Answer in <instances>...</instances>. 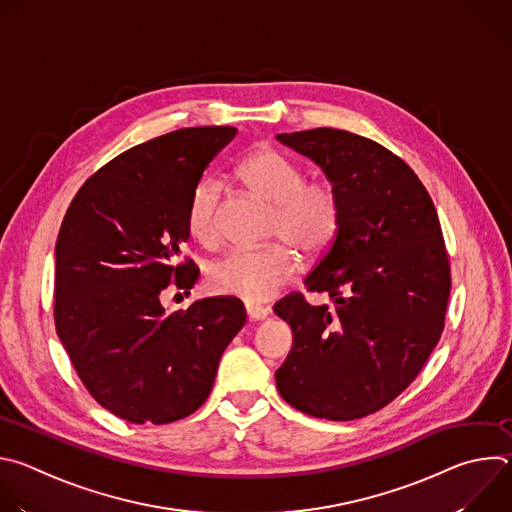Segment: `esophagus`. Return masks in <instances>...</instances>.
<instances>
[{
  "label": "esophagus",
  "mask_w": 512,
  "mask_h": 512,
  "mask_svg": "<svg viewBox=\"0 0 512 512\" xmlns=\"http://www.w3.org/2000/svg\"><path fill=\"white\" fill-rule=\"evenodd\" d=\"M245 310H247V316H249V320H253V322L265 320V318L269 316V308H263V306L247 304V306H245Z\"/></svg>",
  "instance_id": "1"
}]
</instances>
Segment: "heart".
Wrapping results in <instances>:
<instances>
[{"label": "heart", "instance_id": "heart-1", "mask_svg": "<svg viewBox=\"0 0 512 512\" xmlns=\"http://www.w3.org/2000/svg\"><path fill=\"white\" fill-rule=\"evenodd\" d=\"M241 184L271 208L269 237L281 239L257 251H231L210 265L208 285L216 294L245 302L269 300L296 277L300 259L322 255L340 227V196L332 182H306L304 168L273 148L253 152L237 170ZM221 190L210 178L200 180L188 200L186 227L202 247H214ZM287 242L293 250L287 248Z\"/></svg>", "mask_w": 512, "mask_h": 512}]
</instances>
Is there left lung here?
<instances>
[{
	"label": "left lung",
	"instance_id": "left-lung-1",
	"mask_svg": "<svg viewBox=\"0 0 512 512\" xmlns=\"http://www.w3.org/2000/svg\"><path fill=\"white\" fill-rule=\"evenodd\" d=\"M277 139L324 170L342 208L304 281L332 306L298 291L273 306L294 332L277 391L312 417L371 415L409 387L442 336L452 277L440 218L415 172L373 139L332 127Z\"/></svg>",
	"mask_w": 512,
	"mask_h": 512
}]
</instances>
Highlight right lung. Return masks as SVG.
Returning a JSON list of instances; mask_svg holds the SVG:
<instances>
[{
    "label": "right lung",
    "mask_w": 512,
    "mask_h": 512,
    "mask_svg": "<svg viewBox=\"0 0 512 512\" xmlns=\"http://www.w3.org/2000/svg\"><path fill=\"white\" fill-rule=\"evenodd\" d=\"M235 135L186 127L139 143L93 174L64 214L56 334L89 393L125 421L162 425L194 413L245 326L233 298L176 312L162 304L170 285L186 294L198 279L192 261L180 263L188 200Z\"/></svg>",
    "instance_id": "obj_1"
}]
</instances>
